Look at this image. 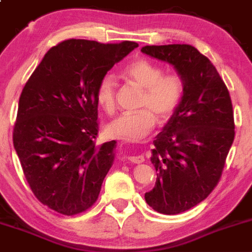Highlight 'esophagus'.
Listing matches in <instances>:
<instances>
[{"instance_id":"34e87169","label":"esophagus","mask_w":252,"mask_h":252,"mask_svg":"<svg viewBox=\"0 0 252 252\" xmlns=\"http://www.w3.org/2000/svg\"><path fill=\"white\" fill-rule=\"evenodd\" d=\"M128 159L131 162V163H136V164H140L145 161L144 156H140V155H139V156H130L128 157Z\"/></svg>"}]
</instances>
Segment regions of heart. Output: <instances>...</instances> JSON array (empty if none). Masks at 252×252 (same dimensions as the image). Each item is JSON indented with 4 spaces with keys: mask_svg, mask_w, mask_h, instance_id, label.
Masks as SVG:
<instances>
[{
    "mask_svg": "<svg viewBox=\"0 0 252 252\" xmlns=\"http://www.w3.org/2000/svg\"><path fill=\"white\" fill-rule=\"evenodd\" d=\"M122 77L142 89L139 102L142 108L122 113L110 123L107 131L112 138L138 142L146 138L156 126L155 114L161 122L173 116L184 96L185 84L179 74H164L161 65L146 58L131 61L122 70ZM116 80L111 74L103 75L96 86V102L108 114L116 108Z\"/></svg>",
    "mask_w": 252,
    "mask_h": 252,
    "instance_id": "obj_1",
    "label": "heart"
}]
</instances>
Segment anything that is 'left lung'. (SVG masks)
Listing matches in <instances>:
<instances>
[{"label": "left lung", "instance_id": "obj_1", "mask_svg": "<svg viewBox=\"0 0 252 252\" xmlns=\"http://www.w3.org/2000/svg\"><path fill=\"white\" fill-rule=\"evenodd\" d=\"M142 53L174 65L185 91L179 107L154 140V189L150 207L177 215L205 200L218 184L234 141L229 91L215 65L191 45L145 46Z\"/></svg>", "mask_w": 252, "mask_h": 252}]
</instances>
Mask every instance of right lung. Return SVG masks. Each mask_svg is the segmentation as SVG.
Masks as SVG:
<instances>
[{
  "instance_id": "right-lung-1",
  "label": "right lung",
  "mask_w": 252,
  "mask_h": 252,
  "mask_svg": "<svg viewBox=\"0 0 252 252\" xmlns=\"http://www.w3.org/2000/svg\"><path fill=\"white\" fill-rule=\"evenodd\" d=\"M135 47L64 40L47 51L23 88L13 145L32 194L51 210L74 216L97 200L116 141L96 145L95 90Z\"/></svg>"
}]
</instances>
